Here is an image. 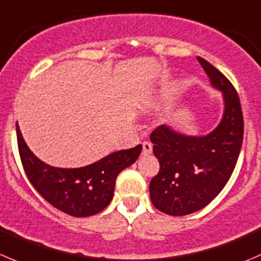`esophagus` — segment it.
<instances>
[{
	"instance_id": "obj_1",
	"label": "esophagus",
	"mask_w": 261,
	"mask_h": 261,
	"mask_svg": "<svg viewBox=\"0 0 261 261\" xmlns=\"http://www.w3.org/2000/svg\"><path fill=\"white\" fill-rule=\"evenodd\" d=\"M153 151V145L149 141H144L143 143V155H149Z\"/></svg>"
}]
</instances>
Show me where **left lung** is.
Wrapping results in <instances>:
<instances>
[{
    "label": "left lung",
    "instance_id": "obj_1",
    "mask_svg": "<svg viewBox=\"0 0 261 261\" xmlns=\"http://www.w3.org/2000/svg\"><path fill=\"white\" fill-rule=\"evenodd\" d=\"M212 85L221 90L224 112L219 125L205 136H187L162 125L150 134L158 174L149 185L158 211L186 216L208 205L228 182L241 150L244 116L239 94L228 79L204 58L198 57Z\"/></svg>",
    "mask_w": 261,
    "mask_h": 261
}]
</instances>
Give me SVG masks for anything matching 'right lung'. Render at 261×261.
I'll use <instances>...</instances> for the list:
<instances>
[{
  "mask_svg": "<svg viewBox=\"0 0 261 261\" xmlns=\"http://www.w3.org/2000/svg\"><path fill=\"white\" fill-rule=\"evenodd\" d=\"M20 159L28 178L43 198L72 217H90L102 212L113 198L116 178L139 158L143 146L115 151L80 168H57L38 159L28 148L16 123Z\"/></svg>",
  "mask_w": 261,
  "mask_h": 261,
  "instance_id": "obj_1",
  "label": "right lung"
}]
</instances>
